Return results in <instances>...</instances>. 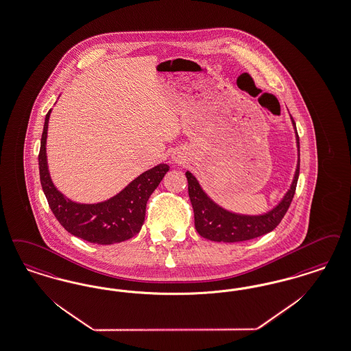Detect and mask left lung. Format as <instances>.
Listing matches in <instances>:
<instances>
[{"instance_id":"obj_1","label":"left lung","mask_w":351,"mask_h":351,"mask_svg":"<svg viewBox=\"0 0 351 351\" xmlns=\"http://www.w3.org/2000/svg\"><path fill=\"white\" fill-rule=\"evenodd\" d=\"M293 125L294 129H296L294 120H293ZM295 134H296V143L299 149L298 132H295ZM299 167H300V154L296 165L294 180L290 189L287 191V193L276 208L261 215L237 214L221 208L202 191L196 178L189 171H186L185 176L188 180V193L193 206L195 227L197 232L202 238L213 240V241L237 243V241H245V240L258 238L273 231L277 226L280 225L282 218L290 208V204L295 195L298 178H299Z\"/></svg>"}]
</instances>
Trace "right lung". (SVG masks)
Segmentation results:
<instances>
[{
  "label": "right lung",
  "instance_id": "obj_1",
  "mask_svg": "<svg viewBox=\"0 0 351 351\" xmlns=\"http://www.w3.org/2000/svg\"><path fill=\"white\" fill-rule=\"evenodd\" d=\"M49 114L51 110L45 116L43 128L39 172L43 192L57 221L71 235L97 244L120 243L137 235L145 221L147 199L167 173L169 166L162 163L141 173L120 193L107 201L98 204L73 202L57 191L49 176L45 152Z\"/></svg>",
  "mask_w": 351,
  "mask_h": 351
}]
</instances>
